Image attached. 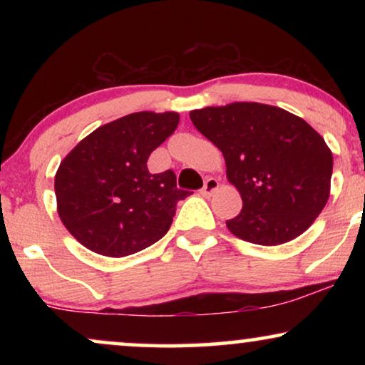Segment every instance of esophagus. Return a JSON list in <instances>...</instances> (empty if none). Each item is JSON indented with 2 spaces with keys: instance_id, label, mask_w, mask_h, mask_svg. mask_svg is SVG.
<instances>
[{
  "instance_id": "esophagus-1",
  "label": "esophagus",
  "mask_w": 365,
  "mask_h": 365,
  "mask_svg": "<svg viewBox=\"0 0 365 365\" xmlns=\"http://www.w3.org/2000/svg\"><path fill=\"white\" fill-rule=\"evenodd\" d=\"M217 187H219L217 179H216V178H207V179H206V182H204L202 189H201V194H202V196L209 197L214 191H216Z\"/></svg>"
}]
</instances>
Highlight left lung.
<instances>
[{
    "mask_svg": "<svg viewBox=\"0 0 365 365\" xmlns=\"http://www.w3.org/2000/svg\"><path fill=\"white\" fill-rule=\"evenodd\" d=\"M226 159L242 209L226 221L242 241L277 246L306 231L331 192L332 153L302 118L261 103H232L189 113Z\"/></svg>",
    "mask_w": 365,
    "mask_h": 365,
    "instance_id": "left-lung-1",
    "label": "left lung"
}]
</instances>
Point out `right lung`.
I'll return each instance as SVG.
<instances>
[{
	"label": "right lung",
	"mask_w": 365,
	"mask_h": 365,
	"mask_svg": "<svg viewBox=\"0 0 365 365\" xmlns=\"http://www.w3.org/2000/svg\"><path fill=\"white\" fill-rule=\"evenodd\" d=\"M178 113L141 111L83 139L54 176L58 214L89 251L124 257L159 241L187 196L171 169L151 174L148 159L176 131Z\"/></svg>",
	"instance_id": "1"
}]
</instances>
